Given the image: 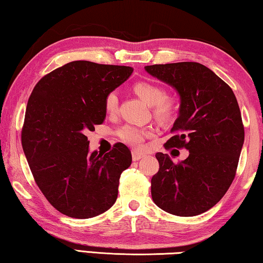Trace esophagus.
Returning a JSON list of instances; mask_svg holds the SVG:
<instances>
[{
    "label": "esophagus",
    "instance_id": "esophagus-1",
    "mask_svg": "<svg viewBox=\"0 0 263 263\" xmlns=\"http://www.w3.org/2000/svg\"><path fill=\"white\" fill-rule=\"evenodd\" d=\"M144 153H140L138 152V151H132V159L133 161H138V160H140L141 158H144Z\"/></svg>",
    "mask_w": 263,
    "mask_h": 263
}]
</instances>
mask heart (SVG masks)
<instances>
[{
    "mask_svg": "<svg viewBox=\"0 0 263 263\" xmlns=\"http://www.w3.org/2000/svg\"><path fill=\"white\" fill-rule=\"evenodd\" d=\"M133 91L140 99L153 106L154 115L162 121L172 118L176 111V102L172 96L166 95L162 86L149 81H139L133 84ZM104 109L108 114L114 115L118 109V96L111 91L104 99ZM154 130L151 127H144L136 124H125L118 130V136L127 145L139 147L146 138L152 137Z\"/></svg>",
    "mask_w": 263,
    "mask_h": 263,
    "instance_id": "b5f03b06",
    "label": "heart"
}]
</instances>
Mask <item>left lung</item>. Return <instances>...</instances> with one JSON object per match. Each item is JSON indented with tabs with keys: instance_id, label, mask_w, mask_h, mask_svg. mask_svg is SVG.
<instances>
[{
	"instance_id": "1",
	"label": "left lung",
	"mask_w": 263,
	"mask_h": 263,
	"mask_svg": "<svg viewBox=\"0 0 263 263\" xmlns=\"http://www.w3.org/2000/svg\"><path fill=\"white\" fill-rule=\"evenodd\" d=\"M146 72L180 95L174 133L164 147L186 148L189 157L174 163L157 153L159 172L151 181L157 205L175 216L210 210L229 190L245 139L241 114L228 83L198 62L146 66Z\"/></svg>"
}]
</instances>
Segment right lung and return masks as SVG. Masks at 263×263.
Masks as SVG:
<instances>
[{
  "instance_id": "add662e5",
  "label": "right lung",
  "mask_w": 263,
  "mask_h": 263,
  "mask_svg": "<svg viewBox=\"0 0 263 263\" xmlns=\"http://www.w3.org/2000/svg\"><path fill=\"white\" fill-rule=\"evenodd\" d=\"M132 72L128 66L72 61L42 78L31 92L22 146L35 183L66 216H99L117 199L130 149L116 144L109 153H89L86 133L104 122L105 96Z\"/></svg>"
}]
</instances>
